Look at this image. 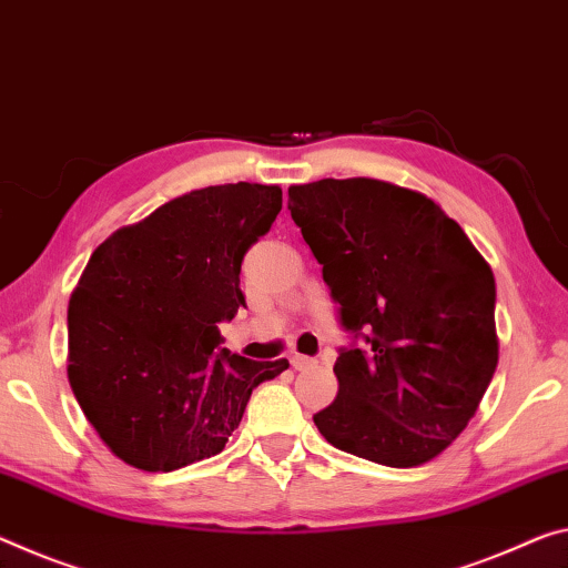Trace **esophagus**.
<instances>
[{
    "label": "esophagus",
    "mask_w": 568,
    "mask_h": 568,
    "mask_svg": "<svg viewBox=\"0 0 568 568\" xmlns=\"http://www.w3.org/2000/svg\"><path fill=\"white\" fill-rule=\"evenodd\" d=\"M291 364H293L295 372H305V368H313V366H316V358H311V356H301V354H293V356H291Z\"/></svg>",
    "instance_id": "1"
}]
</instances>
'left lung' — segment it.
<instances>
[{"label":"left lung","mask_w":568,"mask_h":568,"mask_svg":"<svg viewBox=\"0 0 568 568\" xmlns=\"http://www.w3.org/2000/svg\"><path fill=\"white\" fill-rule=\"evenodd\" d=\"M351 344L313 422L333 447L386 467L432 460L473 419L498 366L495 277L439 204L379 179L287 189Z\"/></svg>","instance_id":"1"}]
</instances>
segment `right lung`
Wrapping results in <instances>:
<instances>
[{
	"label": "right lung",
	"mask_w": 568,
	"mask_h": 568,
	"mask_svg": "<svg viewBox=\"0 0 568 568\" xmlns=\"http://www.w3.org/2000/svg\"><path fill=\"white\" fill-rule=\"evenodd\" d=\"M281 210V186L196 189L90 255L68 308V379L123 463L171 473L222 453L252 389L287 368L232 354L220 336L245 308V252Z\"/></svg>",
	"instance_id": "obj_1"
}]
</instances>
